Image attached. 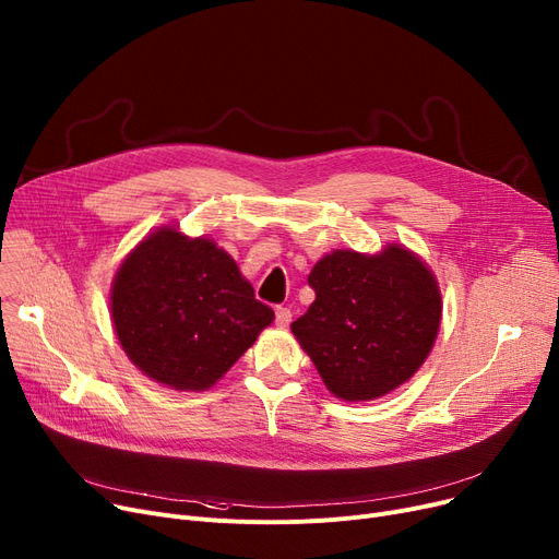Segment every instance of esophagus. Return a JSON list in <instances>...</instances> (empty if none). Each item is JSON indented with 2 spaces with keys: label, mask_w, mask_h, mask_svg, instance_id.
<instances>
[{
  "label": "esophagus",
  "mask_w": 559,
  "mask_h": 559,
  "mask_svg": "<svg viewBox=\"0 0 559 559\" xmlns=\"http://www.w3.org/2000/svg\"><path fill=\"white\" fill-rule=\"evenodd\" d=\"M289 321H292V310L289 308H276V326L285 329V326H289Z\"/></svg>",
  "instance_id": "obj_1"
}]
</instances>
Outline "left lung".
<instances>
[{
  "label": "left lung",
  "instance_id": "left-lung-1",
  "mask_svg": "<svg viewBox=\"0 0 559 559\" xmlns=\"http://www.w3.org/2000/svg\"><path fill=\"white\" fill-rule=\"evenodd\" d=\"M308 285L314 301L292 321V333L337 399L385 396L428 358L442 295L413 251L401 245L376 255L337 249L314 264Z\"/></svg>",
  "mask_w": 559,
  "mask_h": 559
}]
</instances>
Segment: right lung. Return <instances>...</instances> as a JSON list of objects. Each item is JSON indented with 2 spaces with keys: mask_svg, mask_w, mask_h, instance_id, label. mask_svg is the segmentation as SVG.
<instances>
[{
  "mask_svg": "<svg viewBox=\"0 0 559 559\" xmlns=\"http://www.w3.org/2000/svg\"><path fill=\"white\" fill-rule=\"evenodd\" d=\"M129 360L160 385L213 388L274 321L235 260L209 238L163 226L124 258L110 289Z\"/></svg>",
  "mask_w": 559,
  "mask_h": 559,
  "instance_id": "add662e5",
  "label": "right lung"
}]
</instances>
